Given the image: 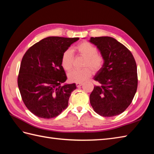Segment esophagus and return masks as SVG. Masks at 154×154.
<instances>
[{"mask_svg": "<svg viewBox=\"0 0 154 154\" xmlns=\"http://www.w3.org/2000/svg\"><path fill=\"white\" fill-rule=\"evenodd\" d=\"M83 85V83H76V86L77 87H81V85Z\"/></svg>", "mask_w": 154, "mask_h": 154, "instance_id": "esophagus-1", "label": "esophagus"}]
</instances>
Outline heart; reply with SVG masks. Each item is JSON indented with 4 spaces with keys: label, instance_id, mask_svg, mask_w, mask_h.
Returning <instances> with one entry per match:
<instances>
[{
    "label": "heart",
    "instance_id": "obj_1",
    "mask_svg": "<svg viewBox=\"0 0 154 154\" xmlns=\"http://www.w3.org/2000/svg\"><path fill=\"white\" fill-rule=\"evenodd\" d=\"M75 50L81 56L85 57L82 69L73 70L68 73V79L71 82L81 83L89 78L93 73H98L101 70L105 63L102 54L98 53L97 47L89 42L84 41L75 47ZM74 56L71 50H65L62 54L61 64L63 69L69 71L73 65Z\"/></svg>",
    "mask_w": 154,
    "mask_h": 154
}]
</instances>
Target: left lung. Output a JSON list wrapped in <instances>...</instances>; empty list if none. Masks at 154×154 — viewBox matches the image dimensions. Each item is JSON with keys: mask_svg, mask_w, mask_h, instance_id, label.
<instances>
[{"mask_svg": "<svg viewBox=\"0 0 154 154\" xmlns=\"http://www.w3.org/2000/svg\"><path fill=\"white\" fill-rule=\"evenodd\" d=\"M105 63L94 76L99 85L90 94L94 112L104 117L122 113L131 104L138 87L136 63L132 54L111 37H91Z\"/></svg>", "mask_w": 154, "mask_h": 154, "instance_id": "8db88e82", "label": "left lung"}]
</instances>
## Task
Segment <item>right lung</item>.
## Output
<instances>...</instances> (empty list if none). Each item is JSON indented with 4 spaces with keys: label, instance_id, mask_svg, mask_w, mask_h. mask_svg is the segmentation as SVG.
<instances>
[{
    "label": "right lung",
    "instance_id": "obj_1",
    "mask_svg": "<svg viewBox=\"0 0 154 154\" xmlns=\"http://www.w3.org/2000/svg\"><path fill=\"white\" fill-rule=\"evenodd\" d=\"M79 38L51 36L32 46L22 57L18 86L22 99L34 115L50 119L66 109L75 84L62 85L67 79L61 59Z\"/></svg>",
    "mask_w": 154,
    "mask_h": 154
}]
</instances>
